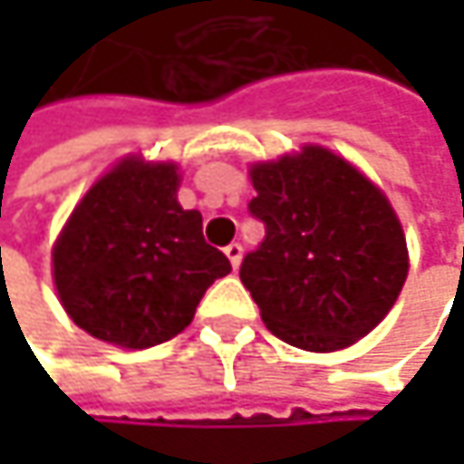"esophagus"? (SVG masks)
<instances>
[{
  "instance_id": "34e87169",
  "label": "esophagus",
  "mask_w": 464,
  "mask_h": 464,
  "mask_svg": "<svg viewBox=\"0 0 464 464\" xmlns=\"http://www.w3.org/2000/svg\"><path fill=\"white\" fill-rule=\"evenodd\" d=\"M226 257H228L231 268L236 271V268L241 266V244H236V241H233V244H228V246H226Z\"/></svg>"
}]
</instances>
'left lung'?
<instances>
[{
    "label": "left lung",
    "instance_id": "8db88e82",
    "mask_svg": "<svg viewBox=\"0 0 464 464\" xmlns=\"http://www.w3.org/2000/svg\"><path fill=\"white\" fill-rule=\"evenodd\" d=\"M249 212L266 223L241 263L266 327L306 352L357 343L395 306L409 246L384 190L352 160L304 144L249 166Z\"/></svg>",
    "mask_w": 464,
    "mask_h": 464
}]
</instances>
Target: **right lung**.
I'll return each instance as SVG.
<instances>
[{
    "label": "right lung",
    "instance_id": "1",
    "mask_svg": "<svg viewBox=\"0 0 464 464\" xmlns=\"http://www.w3.org/2000/svg\"><path fill=\"white\" fill-rule=\"evenodd\" d=\"M179 163L131 152L77 201L53 244V285L66 317L88 335L150 349L182 333L207 287L231 274L182 209Z\"/></svg>",
    "mask_w": 464,
    "mask_h": 464
}]
</instances>
